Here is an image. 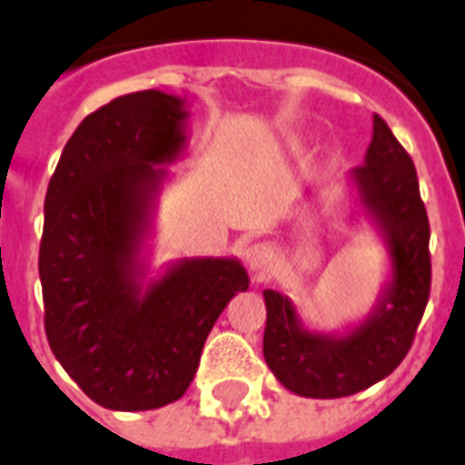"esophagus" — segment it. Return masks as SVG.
I'll list each match as a JSON object with an SVG mask.
<instances>
[{
  "label": "esophagus",
  "mask_w": 465,
  "mask_h": 465,
  "mask_svg": "<svg viewBox=\"0 0 465 465\" xmlns=\"http://www.w3.org/2000/svg\"><path fill=\"white\" fill-rule=\"evenodd\" d=\"M243 261H246L249 271H253V273L259 276V273H263V271L271 266L273 253H271V249H268L266 243H251V246H246V251H243Z\"/></svg>",
  "instance_id": "34e87169"
}]
</instances>
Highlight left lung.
I'll return each instance as SVG.
<instances>
[{"mask_svg":"<svg viewBox=\"0 0 465 465\" xmlns=\"http://www.w3.org/2000/svg\"><path fill=\"white\" fill-rule=\"evenodd\" d=\"M350 184L357 209L387 246L390 276L372 311L342 332H312L288 295L263 291V357L276 380L298 397H350L390 377L407 357L429 302V216L414 163L380 115H374L364 164L350 172Z\"/></svg>","mask_w":465,"mask_h":465,"instance_id":"8db88e82","label":"left lung"}]
</instances>
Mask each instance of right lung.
I'll use <instances>...</instances> for the list:
<instances>
[{"instance_id": "add662e5", "label": "right lung", "mask_w": 465, "mask_h": 465, "mask_svg": "<svg viewBox=\"0 0 465 465\" xmlns=\"http://www.w3.org/2000/svg\"><path fill=\"white\" fill-rule=\"evenodd\" d=\"M184 98L120 95L75 127L44 204L39 276L51 352L113 411L187 391L209 330L249 288L239 259H180L147 276L157 194L187 150Z\"/></svg>"}]
</instances>
